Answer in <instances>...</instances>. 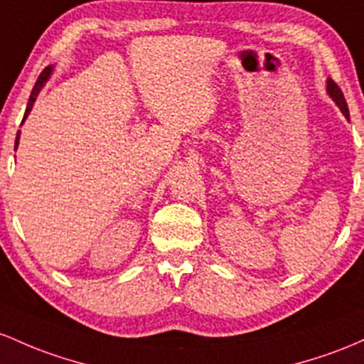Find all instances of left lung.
Returning a JSON list of instances; mask_svg holds the SVG:
<instances>
[{
  "label": "left lung",
  "mask_w": 364,
  "mask_h": 364,
  "mask_svg": "<svg viewBox=\"0 0 364 364\" xmlns=\"http://www.w3.org/2000/svg\"><path fill=\"white\" fill-rule=\"evenodd\" d=\"M326 89H328V94L332 96V100L338 105V108L342 109V113H344V115L349 118V108H347L346 97H344V94H342L341 87H338V85L333 82V80L328 79V80H326Z\"/></svg>",
  "instance_id": "1"
}]
</instances>
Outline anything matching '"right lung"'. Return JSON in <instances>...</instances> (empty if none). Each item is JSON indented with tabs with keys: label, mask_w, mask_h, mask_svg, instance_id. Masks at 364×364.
<instances>
[{
	"label": "right lung",
	"mask_w": 364,
	"mask_h": 364,
	"mask_svg": "<svg viewBox=\"0 0 364 364\" xmlns=\"http://www.w3.org/2000/svg\"><path fill=\"white\" fill-rule=\"evenodd\" d=\"M50 72H51V68L50 67H46L44 68L43 72H41V75H39V79L36 80V85H34V89H32V92H31V97H28V103H27V109H26V115H23V118H26L27 115H28V112H31L32 109V105H34V101H36V96H38V92L41 91V87H43V84L46 82V79H48V75H50ZM18 134H17V139H15V149H17V146H18Z\"/></svg>",
	"instance_id": "1"
}]
</instances>
